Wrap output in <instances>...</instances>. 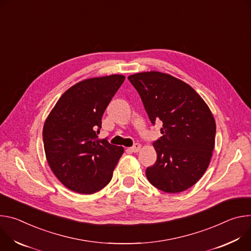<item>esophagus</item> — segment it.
<instances>
[{"label":"esophagus","instance_id":"1","mask_svg":"<svg viewBox=\"0 0 251 251\" xmlns=\"http://www.w3.org/2000/svg\"><path fill=\"white\" fill-rule=\"evenodd\" d=\"M141 148H142V146H141L140 144H134L129 150H130L132 152H137V151H140Z\"/></svg>","mask_w":251,"mask_h":251}]
</instances>
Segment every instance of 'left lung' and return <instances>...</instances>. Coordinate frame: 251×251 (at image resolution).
<instances>
[{"label": "left lung", "instance_id": "obj_1", "mask_svg": "<svg viewBox=\"0 0 251 251\" xmlns=\"http://www.w3.org/2000/svg\"><path fill=\"white\" fill-rule=\"evenodd\" d=\"M140 94L152 125L162 136L153 143L156 161L146 171L149 181L169 193L196 184L208 168L215 143L214 118L201 97L184 81L160 72L127 77Z\"/></svg>", "mask_w": 251, "mask_h": 251}]
</instances>
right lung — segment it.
Instances as JSON below:
<instances>
[{
    "mask_svg": "<svg viewBox=\"0 0 251 251\" xmlns=\"http://www.w3.org/2000/svg\"><path fill=\"white\" fill-rule=\"evenodd\" d=\"M126 76L81 80L66 91L48 116L43 141L50 170L69 189L92 194L113 177L124 148L98 140L101 118Z\"/></svg>",
    "mask_w": 251,
    "mask_h": 251,
    "instance_id": "1",
    "label": "right lung"
}]
</instances>
